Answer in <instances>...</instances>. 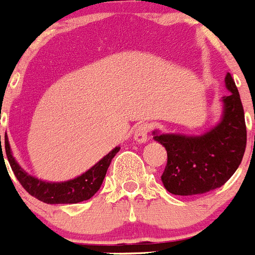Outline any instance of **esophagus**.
<instances>
[{
	"label": "esophagus",
	"instance_id": "obj_1",
	"mask_svg": "<svg viewBox=\"0 0 255 255\" xmlns=\"http://www.w3.org/2000/svg\"><path fill=\"white\" fill-rule=\"evenodd\" d=\"M149 131H151V125H149L148 123L139 124V125L135 128V130H134V139H135V142L136 143L147 142Z\"/></svg>",
	"mask_w": 255,
	"mask_h": 255
}]
</instances>
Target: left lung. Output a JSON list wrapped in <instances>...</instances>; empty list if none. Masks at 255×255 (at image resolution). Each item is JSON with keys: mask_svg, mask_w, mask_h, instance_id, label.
<instances>
[{"mask_svg": "<svg viewBox=\"0 0 255 255\" xmlns=\"http://www.w3.org/2000/svg\"><path fill=\"white\" fill-rule=\"evenodd\" d=\"M226 86L231 93L223 98V119L214 129L201 136H154L166 148L167 162L161 180L173 195H202L217 190L241 164L247 148V125L240 94L230 73Z\"/></svg>", "mask_w": 255, "mask_h": 255, "instance_id": "8db88e82", "label": "left lung"}]
</instances>
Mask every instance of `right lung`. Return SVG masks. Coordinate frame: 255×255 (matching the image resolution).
<instances>
[{"label": "right lung", "mask_w": 255, "mask_h": 255, "mask_svg": "<svg viewBox=\"0 0 255 255\" xmlns=\"http://www.w3.org/2000/svg\"><path fill=\"white\" fill-rule=\"evenodd\" d=\"M5 149L8 164L11 166V170L14 171L15 177L19 180L21 187L30 196H33L37 200L46 202V204H77V202L85 201V200L93 197L97 193V191L101 188L111 161L115 157V154L120 151V147H116L107 156H104L98 164L89 169L86 173L75 178V179L64 182V183H47V182H42L37 178L28 175L12 157L6 135ZM1 156H3V153Z\"/></svg>", "instance_id": "right-lung-1"}]
</instances>
